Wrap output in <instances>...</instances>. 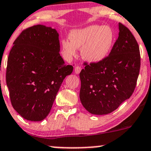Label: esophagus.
<instances>
[{
  "label": "esophagus",
  "mask_w": 151,
  "mask_h": 151,
  "mask_svg": "<svg viewBox=\"0 0 151 151\" xmlns=\"http://www.w3.org/2000/svg\"><path fill=\"white\" fill-rule=\"evenodd\" d=\"M81 70H82V68L79 67V66H77V67H75V68H74V73L76 74H79L80 73Z\"/></svg>",
  "instance_id": "1"
}]
</instances>
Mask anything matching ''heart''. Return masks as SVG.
Masks as SVG:
<instances>
[{"mask_svg": "<svg viewBox=\"0 0 151 151\" xmlns=\"http://www.w3.org/2000/svg\"><path fill=\"white\" fill-rule=\"evenodd\" d=\"M70 41H62L64 57L70 60L82 49V57L89 63L102 62L108 56L115 41V33L110 26L91 25L83 29H76L69 34Z\"/></svg>", "mask_w": 151, "mask_h": 151, "instance_id": "b5f03b06", "label": "heart"}]
</instances>
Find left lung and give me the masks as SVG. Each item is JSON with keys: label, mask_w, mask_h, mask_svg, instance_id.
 <instances>
[{"label": "left lung", "mask_w": 151, "mask_h": 151, "mask_svg": "<svg viewBox=\"0 0 151 151\" xmlns=\"http://www.w3.org/2000/svg\"><path fill=\"white\" fill-rule=\"evenodd\" d=\"M118 38L102 62L87 64L79 77V98L89 113L107 115L132 95L139 75V46L130 30L118 24Z\"/></svg>", "instance_id": "left-lung-1"}]
</instances>
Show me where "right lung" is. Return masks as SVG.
Here are the masks:
<instances>
[{
  "instance_id": "obj_1",
  "label": "right lung",
  "mask_w": 151,
  "mask_h": 151,
  "mask_svg": "<svg viewBox=\"0 0 151 151\" xmlns=\"http://www.w3.org/2000/svg\"><path fill=\"white\" fill-rule=\"evenodd\" d=\"M59 33L36 25L24 30L14 42L6 69V84L14 110L29 121L49 115L64 78L73 67L59 54Z\"/></svg>"
}]
</instances>
